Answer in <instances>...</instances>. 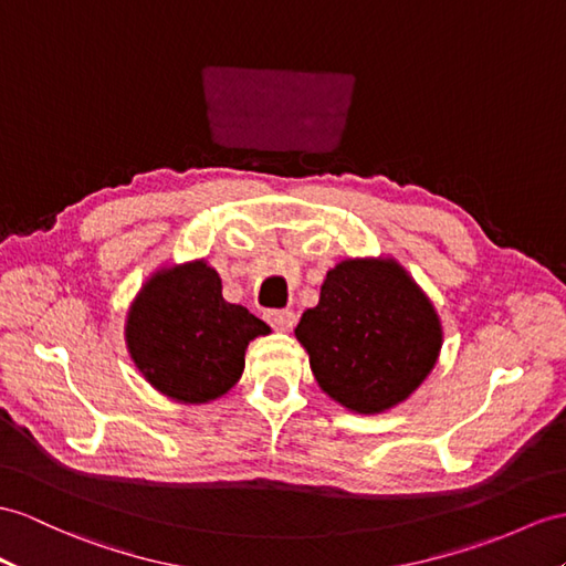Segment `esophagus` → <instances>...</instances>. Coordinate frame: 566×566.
<instances>
[{"instance_id": "34e87169", "label": "esophagus", "mask_w": 566, "mask_h": 566, "mask_svg": "<svg viewBox=\"0 0 566 566\" xmlns=\"http://www.w3.org/2000/svg\"><path fill=\"white\" fill-rule=\"evenodd\" d=\"M266 319L275 331H291L295 326V314L291 310H271Z\"/></svg>"}]
</instances>
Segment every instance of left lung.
<instances>
[{"mask_svg": "<svg viewBox=\"0 0 566 566\" xmlns=\"http://www.w3.org/2000/svg\"><path fill=\"white\" fill-rule=\"evenodd\" d=\"M297 340L322 391L375 416L416 391L442 350V322L396 259H346L326 273Z\"/></svg>", "mask_w": 566, "mask_h": 566, "instance_id": "left-lung-1", "label": "left lung"}]
</instances>
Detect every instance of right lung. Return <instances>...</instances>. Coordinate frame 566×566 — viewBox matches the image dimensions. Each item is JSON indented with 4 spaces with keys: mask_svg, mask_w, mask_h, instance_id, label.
I'll return each mask as SVG.
<instances>
[{
    "mask_svg": "<svg viewBox=\"0 0 566 566\" xmlns=\"http://www.w3.org/2000/svg\"><path fill=\"white\" fill-rule=\"evenodd\" d=\"M269 326L223 297L203 259L165 266L134 297L124 338L134 365L156 391L179 403H209L235 387L244 350Z\"/></svg>",
    "mask_w": 566,
    "mask_h": 566,
    "instance_id": "add662e5",
    "label": "right lung"
}]
</instances>
